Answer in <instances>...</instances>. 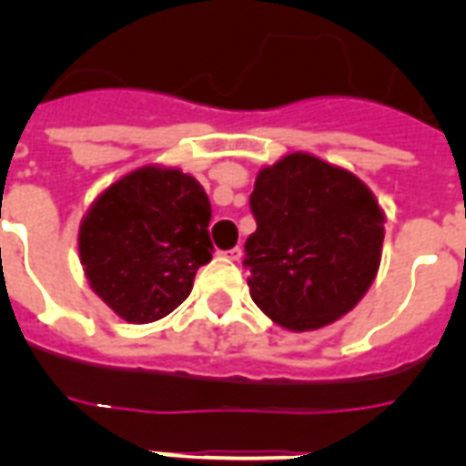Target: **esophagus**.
I'll list each match as a JSON object with an SVG mask.
<instances>
[{
    "label": "esophagus",
    "mask_w": 466,
    "mask_h": 466,
    "mask_svg": "<svg viewBox=\"0 0 466 466\" xmlns=\"http://www.w3.org/2000/svg\"><path fill=\"white\" fill-rule=\"evenodd\" d=\"M241 254H244V248L241 247H234V248H229V251H225L227 258H232V261H239Z\"/></svg>",
    "instance_id": "esophagus-1"
}]
</instances>
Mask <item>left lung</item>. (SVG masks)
I'll list each match as a JSON object with an SVG mask.
<instances>
[{
  "mask_svg": "<svg viewBox=\"0 0 466 466\" xmlns=\"http://www.w3.org/2000/svg\"><path fill=\"white\" fill-rule=\"evenodd\" d=\"M256 232L244 244L258 309L290 331H314L353 309L375 280L384 212L348 168L292 152L256 176Z\"/></svg>",
  "mask_w": 466,
  "mask_h": 466,
  "instance_id": "obj_1",
  "label": "left lung"
}]
</instances>
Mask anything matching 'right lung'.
I'll return each mask as SVG.
<instances>
[{"label":"right lung","mask_w":466,"mask_h":466,"mask_svg":"<svg viewBox=\"0 0 466 466\" xmlns=\"http://www.w3.org/2000/svg\"><path fill=\"white\" fill-rule=\"evenodd\" d=\"M210 218L208 193L181 168L149 164L126 174L79 225V261L91 290L130 324L171 314L212 258Z\"/></svg>","instance_id":"obj_1"}]
</instances>
